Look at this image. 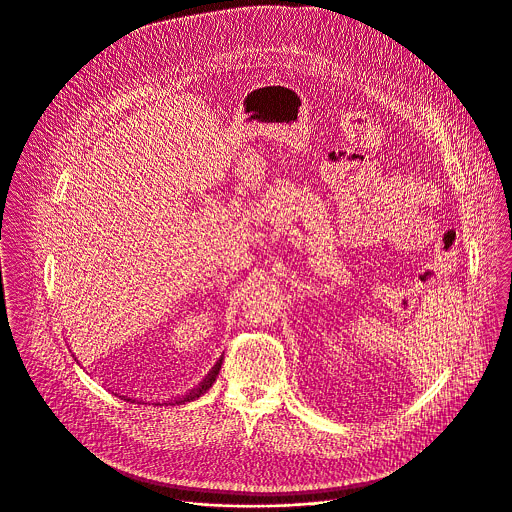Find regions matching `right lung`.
Instances as JSON below:
<instances>
[{"label": "right lung", "instance_id": "1", "mask_svg": "<svg viewBox=\"0 0 512 512\" xmlns=\"http://www.w3.org/2000/svg\"><path fill=\"white\" fill-rule=\"evenodd\" d=\"M220 365H222V359H218V363L208 371V375L198 383V387H196V389H192L188 395H184V397H180V399H176V401H171V403H165V405H180V403H186V401H192V399H196V397L204 395V393L212 387V383L216 381L218 371H220Z\"/></svg>", "mask_w": 512, "mask_h": 512}]
</instances>
